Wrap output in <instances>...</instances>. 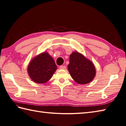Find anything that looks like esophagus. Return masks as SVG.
I'll return each instance as SVG.
<instances>
[{
	"label": "esophagus",
	"instance_id": "esophagus-1",
	"mask_svg": "<svg viewBox=\"0 0 126 126\" xmlns=\"http://www.w3.org/2000/svg\"><path fill=\"white\" fill-rule=\"evenodd\" d=\"M60 69H62V70H65L66 69V66L65 65H61L60 66Z\"/></svg>",
	"mask_w": 126,
	"mask_h": 126
}]
</instances>
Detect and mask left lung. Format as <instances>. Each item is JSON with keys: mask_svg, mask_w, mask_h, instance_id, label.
<instances>
[{"mask_svg": "<svg viewBox=\"0 0 126 126\" xmlns=\"http://www.w3.org/2000/svg\"><path fill=\"white\" fill-rule=\"evenodd\" d=\"M68 71L73 79L78 84H85L92 82L96 75V69L92 61L79 52L70 55Z\"/></svg>", "mask_w": 126, "mask_h": 126, "instance_id": "1", "label": "left lung"}]
</instances>
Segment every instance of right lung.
I'll return each mask as SVG.
<instances>
[{
    "label": "right lung",
    "instance_id": "obj_1",
    "mask_svg": "<svg viewBox=\"0 0 126 126\" xmlns=\"http://www.w3.org/2000/svg\"><path fill=\"white\" fill-rule=\"evenodd\" d=\"M57 68L53 58L48 52H44L32 59L27 70L29 77L34 82L42 84L51 78Z\"/></svg>",
    "mask_w": 126,
    "mask_h": 126
}]
</instances>
